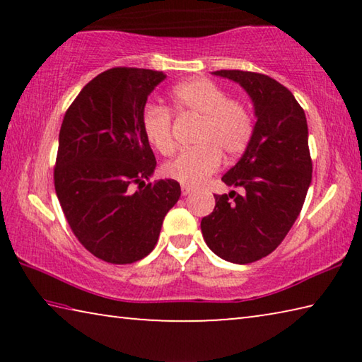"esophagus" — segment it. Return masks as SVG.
<instances>
[{"label": "esophagus", "mask_w": 362, "mask_h": 362, "mask_svg": "<svg viewBox=\"0 0 362 362\" xmlns=\"http://www.w3.org/2000/svg\"><path fill=\"white\" fill-rule=\"evenodd\" d=\"M189 193H192V188H189V187H182V194L183 196H187Z\"/></svg>", "instance_id": "obj_1"}]
</instances>
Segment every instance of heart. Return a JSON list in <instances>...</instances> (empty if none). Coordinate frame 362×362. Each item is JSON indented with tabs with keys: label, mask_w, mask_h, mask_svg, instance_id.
I'll use <instances>...</instances> for the list:
<instances>
[{
	"label": "heart",
	"mask_w": 362,
	"mask_h": 362,
	"mask_svg": "<svg viewBox=\"0 0 362 362\" xmlns=\"http://www.w3.org/2000/svg\"><path fill=\"white\" fill-rule=\"evenodd\" d=\"M179 118L199 119L194 131V148L180 153L163 166V175L198 187L216 173L222 155L240 156L254 136V116L240 99H231L223 88L211 79L194 78L174 86L169 93V108L146 105L142 112V131L148 144L159 155L169 156L175 150L173 115Z\"/></svg>",
	"instance_id": "heart-1"
}]
</instances>
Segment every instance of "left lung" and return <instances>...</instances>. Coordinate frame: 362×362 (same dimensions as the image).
<instances>
[{
    "instance_id": "8db88e82",
    "label": "left lung",
    "mask_w": 362,
    "mask_h": 362,
    "mask_svg": "<svg viewBox=\"0 0 362 362\" xmlns=\"http://www.w3.org/2000/svg\"><path fill=\"white\" fill-rule=\"evenodd\" d=\"M252 97L255 129L240 161L222 180L243 194H214L216 207L201 220L204 241L231 263H252L272 254L302 211L311 183L308 126L289 89L263 73L220 70Z\"/></svg>"
}]
</instances>
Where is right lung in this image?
I'll return each mask as SVG.
<instances>
[{
  "instance_id": "1",
  "label": "right lung",
  "mask_w": 362,
  "mask_h": 362,
  "mask_svg": "<svg viewBox=\"0 0 362 362\" xmlns=\"http://www.w3.org/2000/svg\"><path fill=\"white\" fill-rule=\"evenodd\" d=\"M164 78L131 66L103 71L71 102L60 127L54 185L64 216L90 254L115 265L155 249L163 220L180 198L179 182H144L156 159L140 119Z\"/></svg>"
}]
</instances>
